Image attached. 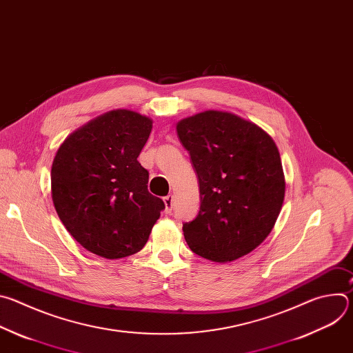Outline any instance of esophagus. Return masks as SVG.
I'll use <instances>...</instances> for the list:
<instances>
[{
	"instance_id": "34e87169",
	"label": "esophagus",
	"mask_w": 353,
	"mask_h": 353,
	"mask_svg": "<svg viewBox=\"0 0 353 353\" xmlns=\"http://www.w3.org/2000/svg\"><path fill=\"white\" fill-rule=\"evenodd\" d=\"M163 201H165V205H166V208H165L166 214H172V211H173V195L169 194L168 196L163 198Z\"/></svg>"
}]
</instances>
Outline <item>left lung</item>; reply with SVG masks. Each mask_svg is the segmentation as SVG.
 I'll list each match as a JSON object with an SVG mask.
<instances>
[{
    "instance_id": "left-lung-1",
    "label": "left lung",
    "mask_w": 353,
    "mask_h": 353,
    "mask_svg": "<svg viewBox=\"0 0 353 353\" xmlns=\"http://www.w3.org/2000/svg\"><path fill=\"white\" fill-rule=\"evenodd\" d=\"M199 183V212L183 223L195 254L237 260L271 233L285 198V176L274 139L254 123L208 110L177 123Z\"/></svg>"
}]
</instances>
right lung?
I'll return each mask as SVG.
<instances>
[{
	"label": "right lung",
	"mask_w": 353,
	"mask_h": 353,
	"mask_svg": "<svg viewBox=\"0 0 353 353\" xmlns=\"http://www.w3.org/2000/svg\"><path fill=\"white\" fill-rule=\"evenodd\" d=\"M152 120L119 109L74 131L52 166L53 204L70 234L90 253L117 260L146 244L165 203L148 191L137 161Z\"/></svg>",
	"instance_id": "obj_1"
}]
</instances>
